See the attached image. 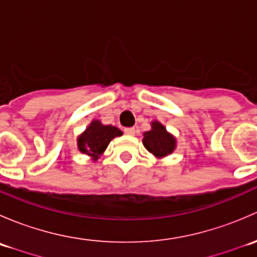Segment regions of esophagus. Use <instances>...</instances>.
I'll use <instances>...</instances> for the list:
<instances>
[{"mask_svg": "<svg viewBox=\"0 0 257 257\" xmlns=\"http://www.w3.org/2000/svg\"><path fill=\"white\" fill-rule=\"evenodd\" d=\"M124 133L128 134V136H134V134H136V129H134V128H125V129H124Z\"/></svg>", "mask_w": 257, "mask_h": 257, "instance_id": "34e87169", "label": "esophagus"}]
</instances>
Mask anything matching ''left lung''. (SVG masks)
Returning <instances> with one entry per match:
<instances>
[{
    "label": "left lung",
    "mask_w": 257,
    "mask_h": 257,
    "mask_svg": "<svg viewBox=\"0 0 257 257\" xmlns=\"http://www.w3.org/2000/svg\"><path fill=\"white\" fill-rule=\"evenodd\" d=\"M143 136L144 147L158 159L172 154L177 147V141L174 137L168 133L167 128L157 120L152 121V129L145 132Z\"/></svg>",
    "instance_id": "obj_1"
}]
</instances>
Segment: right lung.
<instances>
[{
  "instance_id": "1",
  "label": "right lung",
  "mask_w": 257,
  "mask_h": 257,
  "mask_svg": "<svg viewBox=\"0 0 257 257\" xmlns=\"http://www.w3.org/2000/svg\"><path fill=\"white\" fill-rule=\"evenodd\" d=\"M121 134V131L116 126L104 125L99 120H93L77 139L78 149L93 160H97L107 149L110 141Z\"/></svg>"
}]
</instances>
